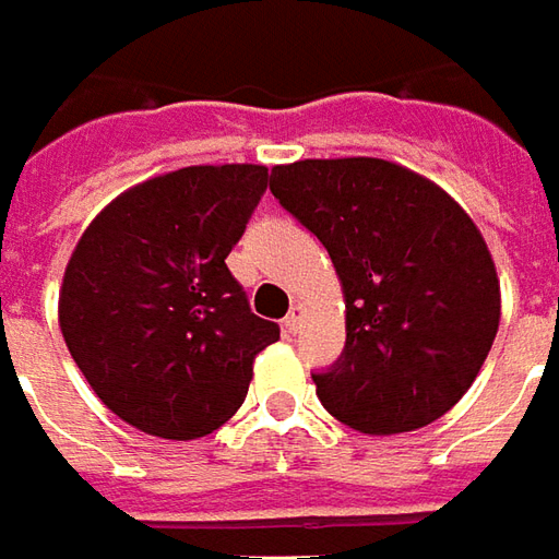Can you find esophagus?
<instances>
[{"mask_svg":"<svg viewBox=\"0 0 559 559\" xmlns=\"http://www.w3.org/2000/svg\"><path fill=\"white\" fill-rule=\"evenodd\" d=\"M301 320H305V307L292 305V310H288V317H286V320H283V325H286V332H292V335H295V332L301 329Z\"/></svg>","mask_w":559,"mask_h":559,"instance_id":"34e87169","label":"esophagus"}]
</instances>
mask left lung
<instances>
[{"label": "left lung", "mask_w": 559, "mask_h": 559, "mask_svg": "<svg viewBox=\"0 0 559 559\" xmlns=\"http://www.w3.org/2000/svg\"><path fill=\"white\" fill-rule=\"evenodd\" d=\"M271 190L325 246L344 295V354L313 376L359 433L437 421L480 376L501 320L496 261L440 183L376 159L273 166Z\"/></svg>", "instance_id": "1"}]
</instances>
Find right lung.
<instances>
[{
  "mask_svg": "<svg viewBox=\"0 0 559 559\" xmlns=\"http://www.w3.org/2000/svg\"><path fill=\"white\" fill-rule=\"evenodd\" d=\"M267 166H187L107 202L63 271L58 323L97 400L163 440H197L242 406L280 325L227 271Z\"/></svg>",
  "mask_w": 559,
  "mask_h": 559,
  "instance_id": "right-lung-1",
  "label": "right lung"
}]
</instances>
